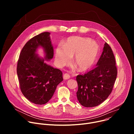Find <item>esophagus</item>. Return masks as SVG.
Segmentation results:
<instances>
[{"label": "esophagus", "instance_id": "obj_1", "mask_svg": "<svg viewBox=\"0 0 134 134\" xmlns=\"http://www.w3.org/2000/svg\"><path fill=\"white\" fill-rule=\"evenodd\" d=\"M70 78V75L68 74H65L64 75H63V79L64 80H68Z\"/></svg>", "mask_w": 134, "mask_h": 134}]
</instances>
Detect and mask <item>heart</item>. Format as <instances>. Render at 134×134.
Wrapping results in <instances>:
<instances>
[{
  "label": "heart",
  "mask_w": 134,
  "mask_h": 134,
  "mask_svg": "<svg viewBox=\"0 0 134 134\" xmlns=\"http://www.w3.org/2000/svg\"><path fill=\"white\" fill-rule=\"evenodd\" d=\"M100 51L99 44L88 37L71 36L64 46L59 45L55 50V60L59 66L68 64L71 57L75 55V67L81 71L91 68L96 62Z\"/></svg>",
  "instance_id": "1"
}]
</instances>
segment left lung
Masks as SVG:
<instances>
[{
  "label": "left lung",
  "instance_id": "obj_1",
  "mask_svg": "<svg viewBox=\"0 0 134 134\" xmlns=\"http://www.w3.org/2000/svg\"><path fill=\"white\" fill-rule=\"evenodd\" d=\"M96 66L83 75H78L76 79L77 99L87 108L98 106L104 101L111 94L117 78L115 58L107 42Z\"/></svg>",
  "mask_w": 134,
  "mask_h": 134
}]
</instances>
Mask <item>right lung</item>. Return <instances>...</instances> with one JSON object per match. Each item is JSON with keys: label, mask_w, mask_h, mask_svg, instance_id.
<instances>
[{"label": "right lung", "mask_w": 134, "mask_h": 134, "mask_svg": "<svg viewBox=\"0 0 134 134\" xmlns=\"http://www.w3.org/2000/svg\"><path fill=\"white\" fill-rule=\"evenodd\" d=\"M50 34L42 33L27 41L17 62V74L21 92L28 100L35 104L47 103L52 97L57 85L63 81L62 71L45 62L53 57ZM39 47L44 49V59L36 53Z\"/></svg>", "instance_id": "right-lung-1"}]
</instances>
